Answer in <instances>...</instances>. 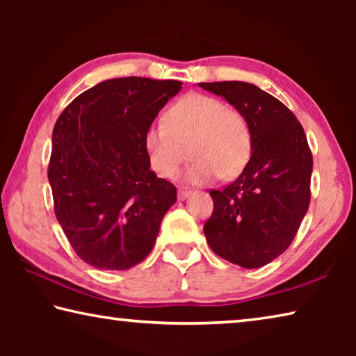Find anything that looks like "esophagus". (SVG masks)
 Listing matches in <instances>:
<instances>
[{
	"label": "esophagus",
	"instance_id": "1",
	"mask_svg": "<svg viewBox=\"0 0 356 356\" xmlns=\"http://www.w3.org/2000/svg\"><path fill=\"white\" fill-rule=\"evenodd\" d=\"M190 195H191L190 188H184V186H179V190H177L179 200H185V197H188Z\"/></svg>",
	"mask_w": 356,
	"mask_h": 356
}]
</instances>
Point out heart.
Masks as SVG:
<instances>
[{"label":"heart","mask_w":356,"mask_h":356,"mask_svg":"<svg viewBox=\"0 0 356 356\" xmlns=\"http://www.w3.org/2000/svg\"><path fill=\"white\" fill-rule=\"evenodd\" d=\"M165 124L152 125L144 134V150L149 165L161 177H174L188 155L195 159L185 177L191 184H207L213 179L237 177L248 165L252 136L248 119L237 108L206 94H188L172 104Z\"/></svg>","instance_id":"obj_1"}]
</instances>
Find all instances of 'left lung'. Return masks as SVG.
I'll return each mask as SVG.
<instances>
[{
	"label": "left lung",
	"instance_id": "1",
	"mask_svg": "<svg viewBox=\"0 0 356 356\" xmlns=\"http://www.w3.org/2000/svg\"><path fill=\"white\" fill-rule=\"evenodd\" d=\"M200 86L242 111L252 136L243 172L225 188L210 190L213 212L204 234L220 257L243 268L264 267L289 248L308 212V140L295 114L254 84L215 81Z\"/></svg>",
	"mask_w": 356,
	"mask_h": 356
}]
</instances>
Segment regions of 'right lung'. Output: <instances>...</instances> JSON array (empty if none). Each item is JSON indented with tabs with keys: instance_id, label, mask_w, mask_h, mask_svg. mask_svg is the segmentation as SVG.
<instances>
[{
	"instance_id": "right-lung-1",
	"label": "right lung",
	"mask_w": 356,
	"mask_h": 356,
	"mask_svg": "<svg viewBox=\"0 0 356 356\" xmlns=\"http://www.w3.org/2000/svg\"><path fill=\"white\" fill-rule=\"evenodd\" d=\"M182 88L176 80L113 78L88 89L58 118L48 180L55 215L76 256L127 270L154 248L176 186L150 170L144 134Z\"/></svg>"
}]
</instances>
